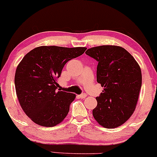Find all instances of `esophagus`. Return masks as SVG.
<instances>
[{"label":"esophagus","instance_id":"obj_1","mask_svg":"<svg viewBox=\"0 0 157 157\" xmlns=\"http://www.w3.org/2000/svg\"><path fill=\"white\" fill-rule=\"evenodd\" d=\"M78 97L80 98H83V99H84V98H85L86 97H87V94H85V93H82V94L78 95Z\"/></svg>","mask_w":157,"mask_h":157}]
</instances>
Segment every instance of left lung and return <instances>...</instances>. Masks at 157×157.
<instances>
[{"label":"left lung","mask_w":157,"mask_h":157,"mask_svg":"<svg viewBox=\"0 0 157 157\" xmlns=\"http://www.w3.org/2000/svg\"><path fill=\"white\" fill-rule=\"evenodd\" d=\"M98 61L96 80L104 87L97 106L93 110L96 121L104 128H116L134 112L142 86V72L134 58L125 49L102 45L86 51Z\"/></svg>","instance_id":"obj_1"}]
</instances>
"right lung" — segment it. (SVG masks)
Returning <instances> with one entry per match:
<instances>
[{
  "label": "right lung",
  "instance_id": "right-lung-1",
  "mask_svg": "<svg viewBox=\"0 0 157 157\" xmlns=\"http://www.w3.org/2000/svg\"><path fill=\"white\" fill-rule=\"evenodd\" d=\"M86 50L81 47L40 46L26 54L17 65L15 75L17 99L36 124L53 127L64 121L75 95L58 91L57 79L66 63Z\"/></svg>",
  "mask_w": 157,
  "mask_h": 157
}]
</instances>
